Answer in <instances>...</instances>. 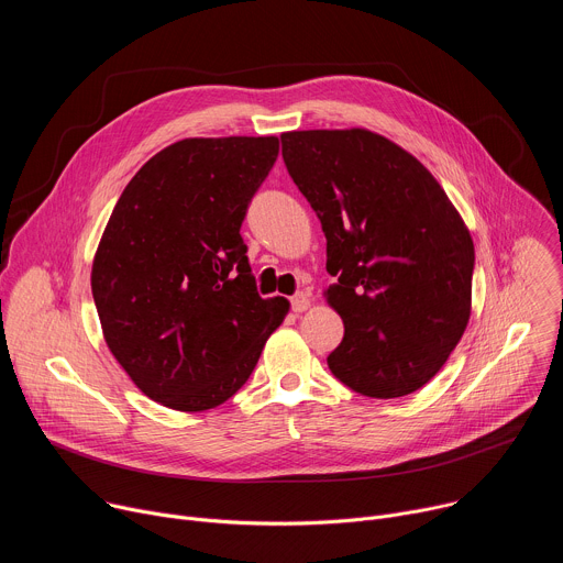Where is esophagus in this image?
<instances>
[{
  "instance_id": "obj_1",
  "label": "esophagus",
  "mask_w": 563,
  "mask_h": 563,
  "mask_svg": "<svg viewBox=\"0 0 563 563\" xmlns=\"http://www.w3.org/2000/svg\"><path fill=\"white\" fill-rule=\"evenodd\" d=\"M307 307H309V296H307L305 291H298V294L291 296V309H294V311L300 313V311H305Z\"/></svg>"
}]
</instances>
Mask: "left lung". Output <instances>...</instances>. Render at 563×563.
<instances>
[{
    "mask_svg": "<svg viewBox=\"0 0 563 563\" xmlns=\"http://www.w3.org/2000/svg\"><path fill=\"white\" fill-rule=\"evenodd\" d=\"M285 167L328 238V302L345 336L332 374L372 398L423 387L461 341L474 245L419 159L367 129L280 135Z\"/></svg>",
    "mask_w": 563,
    "mask_h": 563,
    "instance_id": "obj_1",
    "label": "left lung"
}]
</instances>
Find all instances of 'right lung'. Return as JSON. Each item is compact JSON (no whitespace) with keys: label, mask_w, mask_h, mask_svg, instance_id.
I'll list each match as a JSON object with an SVG mask.
<instances>
[{"label":"right lung","mask_w":563,"mask_h":563,"mask_svg":"<svg viewBox=\"0 0 563 563\" xmlns=\"http://www.w3.org/2000/svg\"><path fill=\"white\" fill-rule=\"evenodd\" d=\"M278 137H187L122 191L91 272L104 341L131 380L180 412L211 410L252 376L287 298H263L240 235Z\"/></svg>","instance_id":"obj_1"}]
</instances>
